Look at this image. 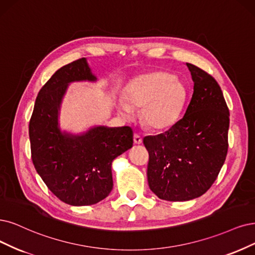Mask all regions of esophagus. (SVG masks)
Wrapping results in <instances>:
<instances>
[{
  "label": "esophagus",
  "instance_id": "34e87169",
  "mask_svg": "<svg viewBox=\"0 0 255 255\" xmlns=\"http://www.w3.org/2000/svg\"><path fill=\"white\" fill-rule=\"evenodd\" d=\"M133 140H134L135 144H142V142H143L142 136H140V135L137 134V133H135V134L133 135Z\"/></svg>",
  "mask_w": 255,
  "mask_h": 255
}]
</instances>
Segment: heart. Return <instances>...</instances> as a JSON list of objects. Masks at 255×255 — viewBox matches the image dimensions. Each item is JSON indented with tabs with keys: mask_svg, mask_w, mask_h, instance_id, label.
Listing matches in <instances>:
<instances>
[{
	"mask_svg": "<svg viewBox=\"0 0 255 255\" xmlns=\"http://www.w3.org/2000/svg\"><path fill=\"white\" fill-rule=\"evenodd\" d=\"M126 101L119 102L123 116L129 117L132 108H142V120L153 129L172 126L180 117L186 100L184 85L167 72L139 75L126 89Z\"/></svg>",
	"mask_w": 255,
	"mask_h": 255,
	"instance_id": "b5f03b06",
	"label": "heart"
}]
</instances>
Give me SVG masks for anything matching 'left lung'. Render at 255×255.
<instances>
[{
    "label": "left lung",
    "instance_id": "1",
    "mask_svg": "<svg viewBox=\"0 0 255 255\" xmlns=\"http://www.w3.org/2000/svg\"><path fill=\"white\" fill-rule=\"evenodd\" d=\"M193 93L184 117L164 133L144 137L150 189L161 200L203 195L218 177L228 151L229 109L211 74L187 63Z\"/></svg>",
    "mask_w": 255,
    "mask_h": 255
}]
</instances>
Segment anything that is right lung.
Wrapping results in <instances>:
<instances>
[{
  "label": "right lung",
  "instance_id": "add662e5",
  "mask_svg": "<svg viewBox=\"0 0 255 255\" xmlns=\"http://www.w3.org/2000/svg\"><path fill=\"white\" fill-rule=\"evenodd\" d=\"M96 81L86 59L56 70L37 94L29 122L31 158L36 172L62 202L88 206L112 190V161L133 145L130 127H94L83 135L62 133L58 115L67 85Z\"/></svg>",
  "mask_w": 255,
  "mask_h": 255
}]
</instances>
